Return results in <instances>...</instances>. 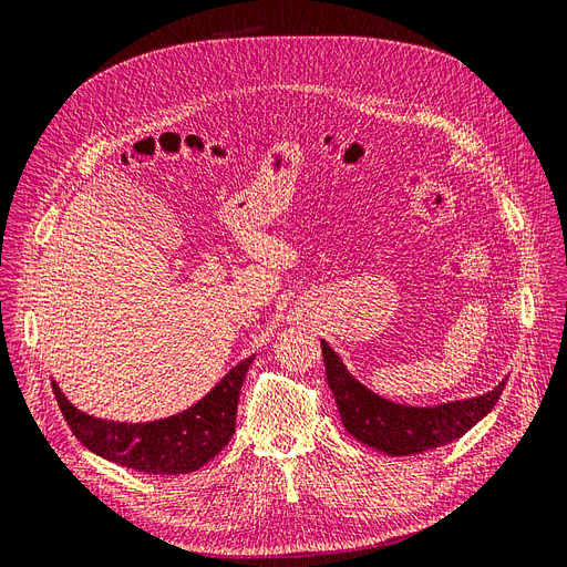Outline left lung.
<instances>
[{
	"instance_id": "left-lung-1",
	"label": "left lung",
	"mask_w": 567,
	"mask_h": 567,
	"mask_svg": "<svg viewBox=\"0 0 567 567\" xmlns=\"http://www.w3.org/2000/svg\"><path fill=\"white\" fill-rule=\"evenodd\" d=\"M321 354L342 425L359 442L390 456L437 450L466 435L480 419L489 414L504 390V383H499L480 398L440 406L394 404L359 383L326 340H321Z\"/></svg>"
}]
</instances>
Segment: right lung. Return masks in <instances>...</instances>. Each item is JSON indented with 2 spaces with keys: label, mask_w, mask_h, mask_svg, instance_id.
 Segmentation results:
<instances>
[{
  "label": "right lung",
  "mask_w": 567,
  "mask_h": 567,
  "mask_svg": "<svg viewBox=\"0 0 567 567\" xmlns=\"http://www.w3.org/2000/svg\"><path fill=\"white\" fill-rule=\"evenodd\" d=\"M255 357L244 359L200 402L177 416L151 423H117L82 414L54 383L61 414L90 452L117 466L153 475L194 473L227 447L236 431L238 392Z\"/></svg>",
  "instance_id": "add662e5"
}]
</instances>
